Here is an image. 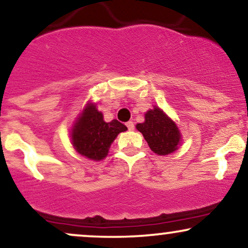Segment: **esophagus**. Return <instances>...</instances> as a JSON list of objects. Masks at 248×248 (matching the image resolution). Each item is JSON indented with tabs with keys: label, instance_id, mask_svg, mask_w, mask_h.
<instances>
[{
	"label": "esophagus",
	"instance_id": "esophagus-1",
	"mask_svg": "<svg viewBox=\"0 0 248 248\" xmlns=\"http://www.w3.org/2000/svg\"><path fill=\"white\" fill-rule=\"evenodd\" d=\"M126 126H127V128H128V130H134V122H132V121H128L127 124H126Z\"/></svg>",
	"mask_w": 248,
	"mask_h": 248
}]
</instances>
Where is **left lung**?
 <instances>
[{"label":"left lung","mask_w":248,"mask_h":248,"mask_svg":"<svg viewBox=\"0 0 248 248\" xmlns=\"http://www.w3.org/2000/svg\"><path fill=\"white\" fill-rule=\"evenodd\" d=\"M144 119L143 124H136V129L142 133L155 154L165 156L177 150L181 134L174 121L156 106L145 113Z\"/></svg>","instance_id":"8db88e82"}]
</instances>
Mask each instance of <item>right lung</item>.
Returning a JSON list of instances; mask_svg holds the SVG:
<instances>
[{
  "label": "right lung",
  "mask_w": 248,
  "mask_h": 248,
  "mask_svg": "<svg viewBox=\"0 0 248 248\" xmlns=\"http://www.w3.org/2000/svg\"><path fill=\"white\" fill-rule=\"evenodd\" d=\"M127 127L118 120L104 121L103 113L92 103L86 104L71 129V143L77 153L89 159L101 160L118 134L126 132Z\"/></svg>",
  "instance_id": "right-lung-1"
}]
</instances>
